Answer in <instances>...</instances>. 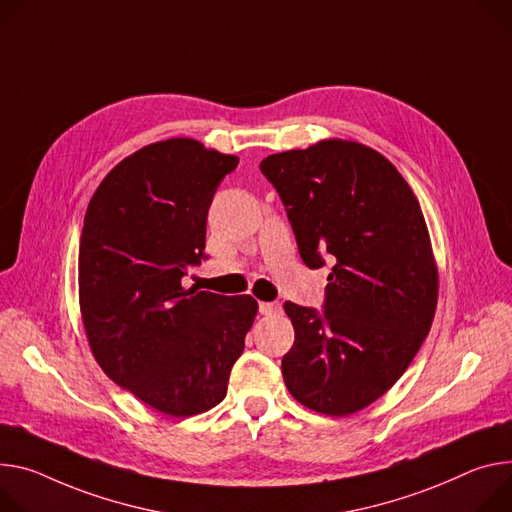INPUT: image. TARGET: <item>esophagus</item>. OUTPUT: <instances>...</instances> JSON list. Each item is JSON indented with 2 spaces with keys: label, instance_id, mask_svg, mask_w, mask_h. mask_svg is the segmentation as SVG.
Returning <instances> with one entry per match:
<instances>
[{
  "label": "esophagus",
  "instance_id": "34e87169",
  "mask_svg": "<svg viewBox=\"0 0 512 512\" xmlns=\"http://www.w3.org/2000/svg\"><path fill=\"white\" fill-rule=\"evenodd\" d=\"M259 312L263 316H275V314L282 312V304L280 302H261L259 304Z\"/></svg>",
  "mask_w": 512,
  "mask_h": 512
}]
</instances>
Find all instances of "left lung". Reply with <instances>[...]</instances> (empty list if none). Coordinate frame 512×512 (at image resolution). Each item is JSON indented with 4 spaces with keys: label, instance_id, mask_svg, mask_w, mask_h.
Masks as SVG:
<instances>
[{
    "label": "left lung",
    "instance_id": "1",
    "mask_svg": "<svg viewBox=\"0 0 512 512\" xmlns=\"http://www.w3.org/2000/svg\"><path fill=\"white\" fill-rule=\"evenodd\" d=\"M259 169L302 261L333 265L322 310L284 304L296 333L284 382L306 408L353 414L396 384L429 335L439 277L425 216L398 169L359 143L320 141Z\"/></svg>",
    "mask_w": 512,
    "mask_h": 512
}]
</instances>
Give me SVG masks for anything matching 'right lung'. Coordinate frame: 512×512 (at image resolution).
<instances>
[{
  "label": "right lung",
  "instance_id": "right-lung-1",
  "mask_svg": "<svg viewBox=\"0 0 512 512\" xmlns=\"http://www.w3.org/2000/svg\"><path fill=\"white\" fill-rule=\"evenodd\" d=\"M239 159L169 138L118 163L91 198L79 243V306L106 376L151 408L194 416L226 396L257 314L251 296L185 290L206 259V218Z\"/></svg>",
  "mask_w": 512,
  "mask_h": 512
}]
</instances>
